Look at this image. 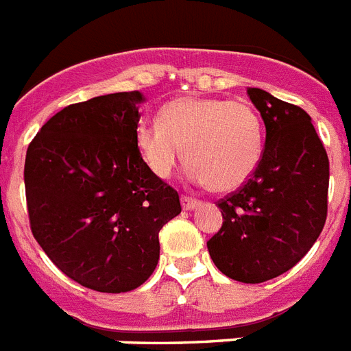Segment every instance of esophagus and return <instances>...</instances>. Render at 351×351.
I'll use <instances>...</instances> for the list:
<instances>
[{
	"label": "esophagus",
	"mask_w": 351,
	"mask_h": 351,
	"mask_svg": "<svg viewBox=\"0 0 351 351\" xmlns=\"http://www.w3.org/2000/svg\"><path fill=\"white\" fill-rule=\"evenodd\" d=\"M199 205L198 199L191 198V196H182V207H184V210H193V208H196Z\"/></svg>",
	"instance_id": "1"
}]
</instances>
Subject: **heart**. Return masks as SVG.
<instances>
[{
  "label": "heart",
  "instance_id": "b5f03b06",
  "mask_svg": "<svg viewBox=\"0 0 351 351\" xmlns=\"http://www.w3.org/2000/svg\"><path fill=\"white\" fill-rule=\"evenodd\" d=\"M135 143L146 166L160 178H167L185 155L191 180L230 193L257 171L264 126L246 99L184 96L166 103L160 119L139 121Z\"/></svg>",
  "mask_w": 351,
  "mask_h": 351
}]
</instances>
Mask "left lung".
I'll return each mask as SVG.
<instances>
[{
  "label": "left lung",
  "instance_id": "left-lung-1",
  "mask_svg": "<svg viewBox=\"0 0 351 351\" xmlns=\"http://www.w3.org/2000/svg\"><path fill=\"white\" fill-rule=\"evenodd\" d=\"M248 96L266 125L257 171L217 202L223 225L207 248L232 280L261 284L298 264L326 221L328 157L303 108L262 89Z\"/></svg>",
  "mask_w": 351,
  "mask_h": 351
}]
</instances>
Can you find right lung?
Listing matches in <instances>:
<instances>
[{"mask_svg":"<svg viewBox=\"0 0 351 351\" xmlns=\"http://www.w3.org/2000/svg\"><path fill=\"white\" fill-rule=\"evenodd\" d=\"M143 93L73 103L28 146L30 228L58 269L99 293H126L157 267L158 232L180 198L143 160L135 128Z\"/></svg>","mask_w":351,"mask_h":351,"instance_id":"obj_1","label":"right lung"}]
</instances>
